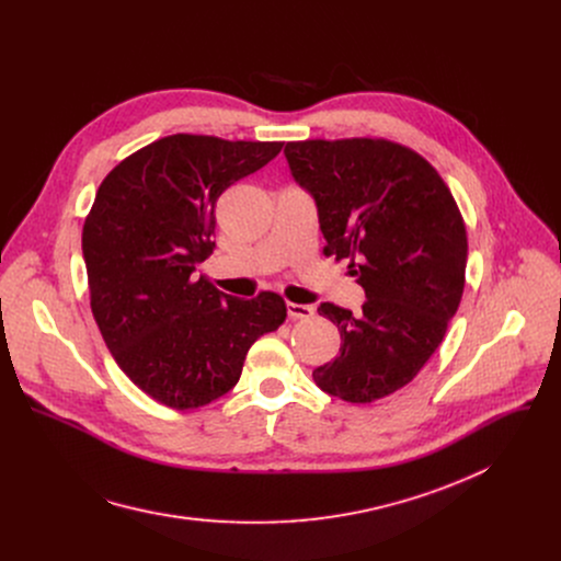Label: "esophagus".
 I'll return each instance as SVG.
<instances>
[{
    "mask_svg": "<svg viewBox=\"0 0 561 561\" xmlns=\"http://www.w3.org/2000/svg\"><path fill=\"white\" fill-rule=\"evenodd\" d=\"M286 312H288V319H308V317L314 314V308L308 306V304L288 301V304H286Z\"/></svg>",
    "mask_w": 561,
    "mask_h": 561,
    "instance_id": "esophagus-1",
    "label": "esophagus"
}]
</instances>
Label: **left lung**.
I'll return each instance as SVG.
<instances>
[{
  "mask_svg": "<svg viewBox=\"0 0 561 561\" xmlns=\"http://www.w3.org/2000/svg\"><path fill=\"white\" fill-rule=\"evenodd\" d=\"M314 204L324 255L348 260L366 293L359 314L324 301L340 329V357L314 383L351 404L404 388L442 344L466 275L461 213L426 159L388 139H306L284 148Z\"/></svg>",
  "mask_w": 561,
  "mask_h": 561,
  "instance_id": "8db88e82",
  "label": "left lung"
}]
</instances>
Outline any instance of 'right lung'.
Here are the masks:
<instances>
[{
    "label": "right lung",
    "instance_id": "obj_1",
    "mask_svg": "<svg viewBox=\"0 0 561 561\" xmlns=\"http://www.w3.org/2000/svg\"><path fill=\"white\" fill-rule=\"evenodd\" d=\"M282 146L178 133L100 184L82 230L93 317L117 366L159 404L215 402L239 381L249 348L284 324L277 293L237 299L195 275L215 249L219 195Z\"/></svg>",
    "mask_w": 561,
    "mask_h": 561
}]
</instances>
